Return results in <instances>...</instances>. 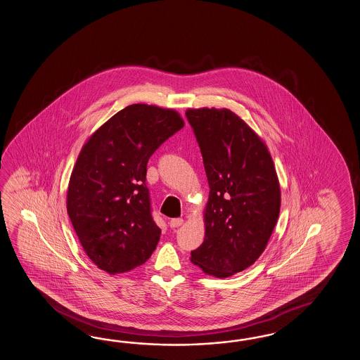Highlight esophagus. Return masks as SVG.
<instances>
[{"mask_svg": "<svg viewBox=\"0 0 360 360\" xmlns=\"http://www.w3.org/2000/svg\"><path fill=\"white\" fill-rule=\"evenodd\" d=\"M182 224H184V219H172V220L169 221L170 228H178V226H181Z\"/></svg>", "mask_w": 360, "mask_h": 360, "instance_id": "34e87169", "label": "esophagus"}]
</instances>
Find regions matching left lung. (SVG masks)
<instances>
[{
    "label": "left lung",
    "mask_w": 360,
    "mask_h": 360,
    "mask_svg": "<svg viewBox=\"0 0 360 360\" xmlns=\"http://www.w3.org/2000/svg\"><path fill=\"white\" fill-rule=\"evenodd\" d=\"M200 148L210 196L203 243L191 262L228 278L263 253L281 211V188L262 140L228 108L187 110Z\"/></svg>",
    "instance_id": "left-lung-1"
}]
</instances>
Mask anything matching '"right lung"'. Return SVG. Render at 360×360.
I'll list each match as a JSON object with an SVG mask.
<instances>
[{"instance_id":"1","label":"right lung","mask_w":360,"mask_h":360,"mask_svg":"<svg viewBox=\"0 0 360 360\" xmlns=\"http://www.w3.org/2000/svg\"><path fill=\"white\" fill-rule=\"evenodd\" d=\"M185 126L174 110L131 105L81 149L69 181V219L89 258L119 274L146 263L160 241L146 187V164Z\"/></svg>"}]
</instances>
